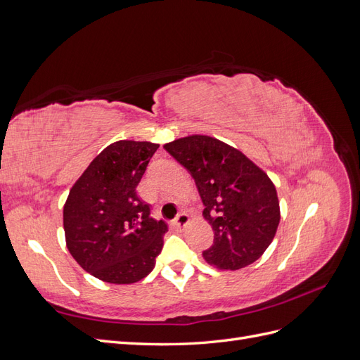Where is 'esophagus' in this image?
<instances>
[{
	"mask_svg": "<svg viewBox=\"0 0 360 360\" xmlns=\"http://www.w3.org/2000/svg\"><path fill=\"white\" fill-rule=\"evenodd\" d=\"M188 224H189V214L184 213V212L179 213L177 217H176V225H177L179 228H184Z\"/></svg>",
	"mask_w": 360,
	"mask_h": 360,
	"instance_id": "34e87169",
	"label": "esophagus"
}]
</instances>
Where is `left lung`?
I'll return each mask as SVG.
<instances>
[{
    "mask_svg": "<svg viewBox=\"0 0 360 360\" xmlns=\"http://www.w3.org/2000/svg\"><path fill=\"white\" fill-rule=\"evenodd\" d=\"M189 171L212 225L213 245L202 257L221 270L252 264L275 238L281 221L274 181L240 150L207 135H191L163 146Z\"/></svg>",
    "mask_w": 360,
    "mask_h": 360,
    "instance_id": "obj_1",
    "label": "left lung"
}]
</instances>
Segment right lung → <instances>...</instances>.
<instances>
[{
    "instance_id": "right-lung-1",
    "label": "right lung",
    "mask_w": 360,
    "mask_h": 360,
    "mask_svg": "<svg viewBox=\"0 0 360 360\" xmlns=\"http://www.w3.org/2000/svg\"><path fill=\"white\" fill-rule=\"evenodd\" d=\"M159 144L122 139L97 155L63 209L66 246L85 271L110 284H134L155 269L168 226L150 216L136 186Z\"/></svg>"
}]
</instances>
